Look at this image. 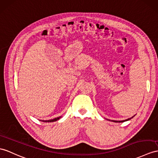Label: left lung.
<instances>
[{
  "label": "left lung",
  "instance_id": "obj_1",
  "mask_svg": "<svg viewBox=\"0 0 158 158\" xmlns=\"http://www.w3.org/2000/svg\"><path fill=\"white\" fill-rule=\"evenodd\" d=\"M133 117H135V115H134V116H133L132 117H131V118H127V119H125V120H123V121H114V120H111V121L115 122V123H123V122H124V121H129V120H130V119H131Z\"/></svg>",
  "mask_w": 158,
  "mask_h": 158
}]
</instances>
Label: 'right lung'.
Instances as JSON below:
<instances>
[{
	"mask_svg": "<svg viewBox=\"0 0 158 158\" xmlns=\"http://www.w3.org/2000/svg\"><path fill=\"white\" fill-rule=\"evenodd\" d=\"M61 117H57V118H54L53 119H50V120H41V121H44V122H54V121H56L57 120H59V119L61 118Z\"/></svg>",
	"mask_w": 158,
	"mask_h": 158,
	"instance_id": "right-lung-1",
	"label": "right lung"
}]
</instances>
